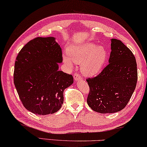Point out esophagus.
<instances>
[{
	"label": "esophagus",
	"instance_id": "esophagus-1",
	"mask_svg": "<svg viewBox=\"0 0 147 147\" xmlns=\"http://www.w3.org/2000/svg\"><path fill=\"white\" fill-rule=\"evenodd\" d=\"M74 80H75L76 82L82 80V77H81V76L78 73H75L74 74Z\"/></svg>",
	"mask_w": 147,
	"mask_h": 147
}]
</instances>
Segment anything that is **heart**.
I'll return each mask as SVG.
<instances>
[{
  "label": "heart",
  "mask_w": 147,
  "mask_h": 147,
  "mask_svg": "<svg viewBox=\"0 0 147 147\" xmlns=\"http://www.w3.org/2000/svg\"><path fill=\"white\" fill-rule=\"evenodd\" d=\"M67 55L63 57V62L72 67L73 61L81 64V71L86 76L97 74L103 68L108 57V52L104 46L94 42L73 44L67 49Z\"/></svg>",
  "instance_id": "obj_1"
}]
</instances>
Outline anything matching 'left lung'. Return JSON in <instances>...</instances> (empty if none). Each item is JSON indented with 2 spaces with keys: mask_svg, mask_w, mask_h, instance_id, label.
Instances as JSON below:
<instances>
[{
  "mask_svg": "<svg viewBox=\"0 0 147 147\" xmlns=\"http://www.w3.org/2000/svg\"><path fill=\"white\" fill-rule=\"evenodd\" d=\"M109 65L98 75L88 78L87 103L97 113H114L127 105L136 87L137 63L131 51L120 40L111 39Z\"/></svg>",
  "mask_w": 147,
  "mask_h": 147,
  "instance_id": "obj_1",
  "label": "left lung"
}]
</instances>
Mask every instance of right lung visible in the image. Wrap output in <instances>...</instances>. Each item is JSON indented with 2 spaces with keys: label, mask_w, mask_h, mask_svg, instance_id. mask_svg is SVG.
<instances>
[{
  "label": "right lung",
  "mask_w": 147,
  "mask_h": 147,
  "mask_svg": "<svg viewBox=\"0 0 147 147\" xmlns=\"http://www.w3.org/2000/svg\"><path fill=\"white\" fill-rule=\"evenodd\" d=\"M62 61L61 48L55 37H37L20 50L13 81L27 110L46 115L61 109L64 90L73 83V76L59 71Z\"/></svg>",
  "instance_id": "obj_1"
}]
</instances>
